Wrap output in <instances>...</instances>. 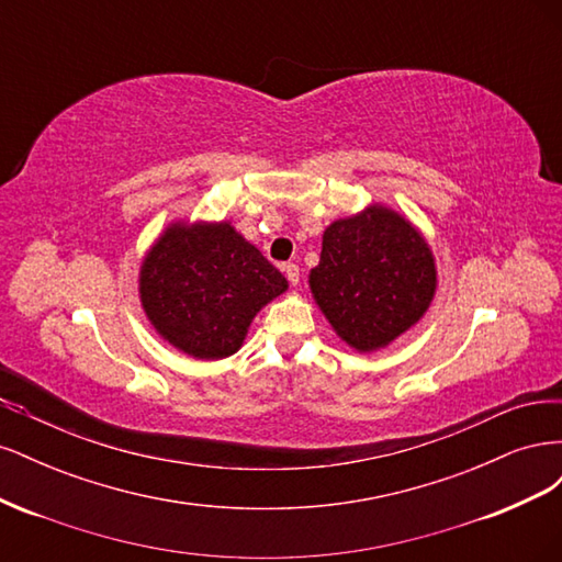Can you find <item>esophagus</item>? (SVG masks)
Listing matches in <instances>:
<instances>
[{
  "label": "esophagus",
  "instance_id": "34e87169",
  "mask_svg": "<svg viewBox=\"0 0 562 562\" xmlns=\"http://www.w3.org/2000/svg\"><path fill=\"white\" fill-rule=\"evenodd\" d=\"M283 271H285L288 281H291L293 285H297V283H300V267H297V265H293V262H285V265H283Z\"/></svg>",
  "mask_w": 562,
  "mask_h": 562
}]
</instances>
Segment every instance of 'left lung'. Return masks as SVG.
<instances>
[{
  "label": "left lung",
  "instance_id": "1",
  "mask_svg": "<svg viewBox=\"0 0 562 562\" xmlns=\"http://www.w3.org/2000/svg\"><path fill=\"white\" fill-rule=\"evenodd\" d=\"M310 288L349 347L375 351L429 310L436 293L434 255L403 215L375 203L323 232Z\"/></svg>",
  "mask_w": 562,
  "mask_h": 562
}]
</instances>
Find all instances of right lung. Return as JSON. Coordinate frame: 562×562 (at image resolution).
I'll list each match as a JSON object with an SVG mask.
<instances>
[{"label":"right lung","instance_id":"1","mask_svg":"<svg viewBox=\"0 0 562 562\" xmlns=\"http://www.w3.org/2000/svg\"><path fill=\"white\" fill-rule=\"evenodd\" d=\"M288 281L229 223H173L140 267V302L168 345L201 361L239 351Z\"/></svg>","mask_w":562,"mask_h":562}]
</instances>
